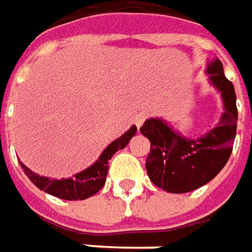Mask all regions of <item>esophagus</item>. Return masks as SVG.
<instances>
[{
    "mask_svg": "<svg viewBox=\"0 0 252 252\" xmlns=\"http://www.w3.org/2000/svg\"><path fill=\"white\" fill-rule=\"evenodd\" d=\"M148 113H139L136 117H135V124H136V126L138 128H140V126H143V123H145V120L148 119Z\"/></svg>",
    "mask_w": 252,
    "mask_h": 252,
    "instance_id": "obj_1",
    "label": "esophagus"
}]
</instances>
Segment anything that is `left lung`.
Instances as JSON below:
<instances>
[{
  "label": "left lung",
  "instance_id": "8db88e82",
  "mask_svg": "<svg viewBox=\"0 0 252 252\" xmlns=\"http://www.w3.org/2000/svg\"><path fill=\"white\" fill-rule=\"evenodd\" d=\"M208 81L218 91L223 113L218 124L198 138H188L164 119H148L140 128L150 140L146 171L150 181L168 193H188L208 184L220 172L233 149L237 107L233 84L225 77L222 62L207 63Z\"/></svg>",
  "mask_w": 252,
  "mask_h": 252
}]
</instances>
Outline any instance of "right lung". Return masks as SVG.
I'll return each instance as SVG.
<instances>
[{"label":"right lung","instance_id":"right-lung-1","mask_svg":"<svg viewBox=\"0 0 252 252\" xmlns=\"http://www.w3.org/2000/svg\"><path fill=\"white\" fill-rule=\"evenodd\" d=\"M136 131H138L136 126H131L120 138L113 140L92 165L83 169L81 172H77L74 174V176L67 178V179H64V178L49 179L48 176H40L38 174L32 172V169L27 168L22 161H20V165L25 169V174L29 176V179L32 184L48 194H52L55 197L62 198V200H70V201L85 200V198L96 194L97 191L103 188L107 171H109V160L112 158L117 150L126 148L129 143V140L132 139L133 135L136 133Z\"/></svg>","mask_w":252,"mask_h":252}]
</instances>
